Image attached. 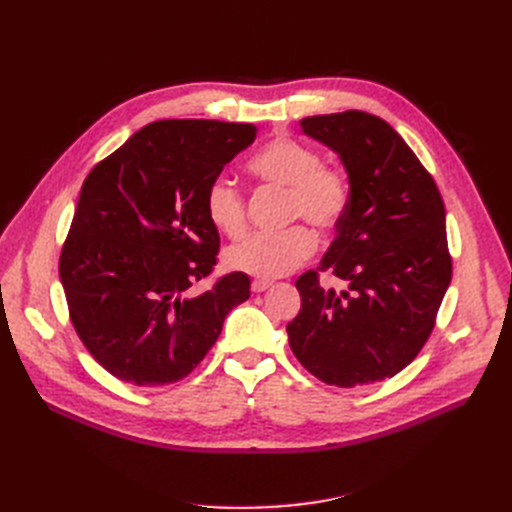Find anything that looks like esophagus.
Returning <instances> with one entry per match:
<instances>
[{"label":"esophagus","instance_id":"esophagus-1","mask_svg":"<svg viewBox=\"0 0 512 512\" xmlns=\"http://www.w3.org/2000/svg\"><path fill=\"white\" fill-rule=\"evenodd\" d=\"M271 286H273L271 280H254V282H252V290H254V292H265V290H269Z\"/></svg>","mask_w":512,"mask_h":512}]
</instances>
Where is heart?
Returning <instances> with one entry per match:
<instances>
[{
  "instance_id": "1",
  "label": "heart",
  "mask_w": 512,
  "mask_h": 512,
  "mask_svg": "<svg viewBox=\"0 0 512 512\" xmlns=\"http://www.w3.org/2000/svg\"><path fill=\"white\" fill-rule=\"evenodd\" d=\"M247 168L262 183L286 188V224L303 220L318 232H333L344 222L352 198L350 179L339 166L322 164L316 149L294 138H275L256 153ZM205 213L211 226L230 239L245 232V198L237 183L228 177H215L209 183ZM314 247L312 228L294 224L282 232L252 235L230 245L224 258L230 269L254 275L258 280H271L303 265L314 254Z\"/></svg>"
}]
</instances>
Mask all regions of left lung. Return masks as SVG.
Here are the masks:
<instances>
[{
	"mask_svg": "<svg viewBox=\"0 0 512 512\" xmlns=\"http://www.w3.org/2000/svg\"><path fill=\"white\" fill-rule=\"evenodd\" d=\"M301 128L339 153L352 198L320 267L297 280L301 312L288 322V344L324 384L352 389L393 378L423 350L451 284L440 190L376 115H316ZM320 272L347 290L324 289Z\"/></svg>",
	"mask_w": 512,
	"mask_h": 512,
	"instance_id": "left-lung-1",
	"label": "left lung"
}]
</instances>
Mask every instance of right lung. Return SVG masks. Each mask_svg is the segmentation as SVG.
<instances>
[{
	"label": "right lung",
	"instance_id": "obj_1",
	"mask_svg": "<svg viewBox=\"0 0 512 512\" xmlns=\"http://www.w3.org/2000/svg\"><path fill=\"white\" fill-rule=\"evenodd\" d=\"M252 123L164 119L132 134L83 181L59 277L76 335L117 380L188 378L218 342L250 277L232 271L192 294L218 265L205 192L250 147Z\"/></svg>",
	"mask_w": 512,
	"mask_h": 512
}]
</instances>
